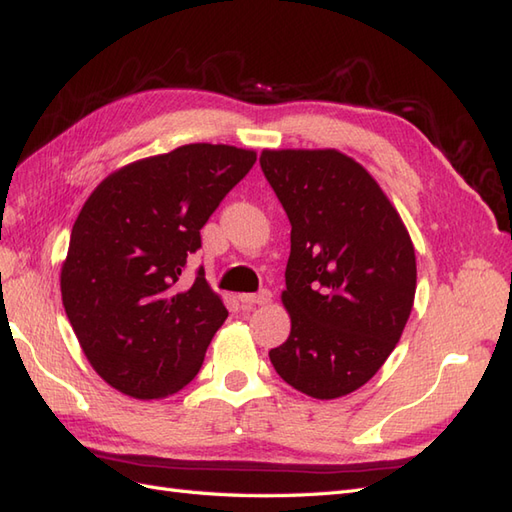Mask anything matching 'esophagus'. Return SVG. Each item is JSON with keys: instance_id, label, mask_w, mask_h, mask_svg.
I'll return each mask as SVG.
<instances>
[{"instance_id": "obj_1", "label": "esophagus", "mask_w": 512, "mask_h": 512, "mask_svg": "<svg viewBox=\"0 0 512 512\" xmlns=\"http://www.w3.org/2000/svg\"><path fill=\"white\" fill-rule=\"evenodd\" d=\"M272 301V292L270 290H261L257 294H240V303L246 307L253 305H266Z\"/></svg>"}]
</instances>
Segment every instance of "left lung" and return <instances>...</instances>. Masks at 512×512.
Masks as SVG:
<instances>
[{
    "mask_svg": "<svg viewBox=\"0 0 512 512\" xmlns=\"http://www.w3.org/2000/svg\"><path fill=\"white\" fill-rule=\"evenodd\" d=\"M259 163L292 224L281 292L292 327L270 362L307 397L351 395L406 329L417 292L410 233L371 172L336 148H266Z\"/></svg>",
    "mask_w": 512,
    "mask_h": 512,
    "instance_id": "obj_1",
    "label": "left lung"
}]
</instances>
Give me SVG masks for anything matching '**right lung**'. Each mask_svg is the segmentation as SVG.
<instances>
[{"label":"right lung","mask_w":512,"mask_h":512,"mask_svg":"<svg viewBox=\"0 0 512 512\" xmlns=\"http://www.w3.org/2000/svg\"><path fill=\"white\" fill-rule=\"evenodd\" d=\"M255 150L187 144L122 165L93 189L61 266L63 305L82 353L106 384L163 399L198 375L229 312L205 272L183 288L189 253Z\"/></svg>","instance_id":"add662e5"}]
</instances>
